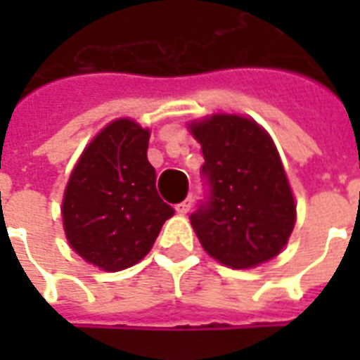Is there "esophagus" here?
<instances>
[{"label": "esophagus", "mask_w": 360, "mask_h": 360, "mask_svg": "<svg viewBox=\"0 0 360 360\" xmlns=\"http://www.w3.org/2000/svg\"><path fill=\"white\" fill-rule=\"evenodd\" d=\"M191 207H192V198H186L185 202H181L175 205V211H177L179 214H185L191 211Z\"/></svg>", "instance_id": "1"}]
</instances>
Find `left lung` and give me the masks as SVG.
<instances>
[{
    "label": "left lung",
    "mask_w": 360,
    "mask_h": 360,
    "mask_svg": "<svg viewBox=\"0 0 360 360\" xmlns=\"http://www.w3.org/2000/svg\"><path fill=\"white\" fill-rule=\"evenodd\" d=\"M191 130L205 160V194L191 224L205 252L231 269L276 256L295 224V202L271 138L239 115H213Z\"/></svg>",
    "instance_id": "obj_1"
}]
</instances>
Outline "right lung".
Returning a JSON list of instances; mask_svg holds the SVG:
<instances>
[{"label": "right lung", "mask_w": 360, "mask_h": 360, "mask_svg": "<svg viewBox=\"0 0 360 360\" xmlns=\"http://www.w3.org/2000/svg\"><path fill=\"white\" fill-rule=\"evenodd\" d=\"M147 143L149 130L117 120L87 146L70 174L61 209L65 233L86 262L104 271L140 262L175 213L158 196Z\"/></svg>", "instance_id": "add662e5"}]
</instances>
